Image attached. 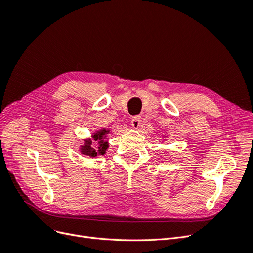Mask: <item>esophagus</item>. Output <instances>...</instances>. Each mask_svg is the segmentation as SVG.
Listing matches in <instances>:
<instances>
[{"instance_id":"34e87169","label":"esophagus","mask_w":253,"mask_h":253,"mask_svg":"<svg viewBox=\"0 0 253 253\" xmlns=\"http://www.w3.org/2000/svg\"><path fill=\"white\" fill-rule=\"evenodd\" d=\"M131 125L133 126V128L135 129H138V127L140 126L141 125V118L140 117H134L131 121Z\"/></svg>"}]
</instances>
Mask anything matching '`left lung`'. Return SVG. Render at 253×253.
I'll return each instance as SVG.
<instances>
[{"label": "left lung", "instance_id": "left-lung-1", "mask_svg": "<svg viewBox=\"0 0 253 253\" xmlns=\"http://www.w3.org/2000/svg\"><path fill=\"white\" fill-rule=\"evenodd\" d=\"M164 137H165V136H164Z\"/></svg>", "mask_w": 253, "mask_h": 253}]
</instances>
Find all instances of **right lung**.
I'll return each mask as SVG.
<instances>
[{
  "label": "right lung",
  "instance_id": "add662e5",
  "mask_svg": "<svg viewBox=\"0 0 253 253\" xmlns=\"http://www.w3.org/2000/svg\"><path fill=\"white\" fill-rule=\"evenodd\" d=\"M111 133L110 129L102 128L98 129V131L91 134V138L84 139V143L80 145V152L81 154L88 156V157H96L104 155L106 150L109 149V142L106 139V136ZM94 141H97V144L95 147L91 145Z\"/></svg>",
  "mask_w": 253,
  "mask_h": 253
}]
</instances>
